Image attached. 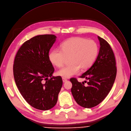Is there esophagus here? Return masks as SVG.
Segmentation results:
<instances>
[{
	"label": "esophagus",
	"instance_id": "1",
	"mask_svg": "<svg viewBox=\"0 0 131 131\" xmlns=\"http://www.w3.org/2000/svg\"><path fill=\"white\" fill-rule=\"evenodd\" d=\"M62 81H63V83H64V82H67V80L66 79V78L62 77Z\"/></svg>",
	"mask_w": 131,
	"mask_h": 131
}]
</instances>
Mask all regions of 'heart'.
<instances>
[{"mask_svg": "<svg viewBox=\"0 0 131 131\" xmlns=\"http://www.w3.org/2000/svg\"><path fill=\"white\" fill-rule=\"evenodd\" d=\"M99 53V46L92 40L82 37L71 38L63 42L60 49L55 48L49 55L50 61L60 68L64 66L68 58L70 64L58 71L63 78H70L79 73L82 69H89L94 62Z\"/></svg>", "mask_w": 131, "mask_h": 131, "instance_id": "obj_1", "label": "heart"}]
</instances>
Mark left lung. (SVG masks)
<instances>
[{"mask_svg":"<svg viewBox=\"0 0 131 131\" xmlns=\"http://www.w3.org/2000/svg\"><path fill=\"white\" fill-rule=\"evenodd\" d=\"M100 48L93 65L80 76L88 81L78 82L76 78H70L71 92L76 103L85 108H92L102 102L110 92L115 80L117 67L115 55L109 43L98 37Z\"/></svg>","mask_w":131,"mask_h":131,"instance_id":"left-lung-1","label":"left lung"}]
</instances>
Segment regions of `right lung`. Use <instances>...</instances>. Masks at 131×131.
<instances>
[{"instance_id": "add662e5", "label": "right lung", "mask_w": 131, "mask_h": 131, "mask_svg": "<svg viewBox=\"0 0 131 131\" xmlns=\"http://www.w3.org/2000/svg\"><path fill=\"white\" fill-rule=\"evenodd\" d=\"M56 38L54 35L32 38L22 44L14 59L13 75L18 90L30 105L41 111L56 105L62 86L61 76H52L55 69L49 59Z\"/></svg>"}]
</instances>
